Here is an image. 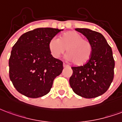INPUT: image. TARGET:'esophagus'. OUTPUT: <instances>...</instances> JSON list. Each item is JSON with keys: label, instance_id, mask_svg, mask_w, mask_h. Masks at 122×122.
<instances>
[{"label": "esophagus", "instance_id": "obj_1", "mask_svg": "<svg viewBox=\"0 0 122 122\" xmlns=\"http://www.w3.org/2000/svg\"><path fill=\"white\" fill-rule=\"evenodd\" d=\"M63 67L64 68H66V67H69V66L68 65H66V64L63 63Z\"/></svg>", "mask_w": 122, "mask_h": 122}]
</instances>
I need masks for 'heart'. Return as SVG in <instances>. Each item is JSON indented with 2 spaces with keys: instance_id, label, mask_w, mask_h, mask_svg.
<instances>
[{
  "instance_id": "b5f03b06",
  "label": "heart",
  "mask_w": 122,
  "mask_h": 122,
  "mask_svg": "<svg viewBox=\"0 0 122 122\" xmlns=\"http://www.w3.org/2000/svg\"><path fill=\"white\" fill-rule=\"evenodd\" d=\"M48 48L50 54L55 58L59 57L66 50L67 59L76 65L86 63L92 52L90 41L83 39V36L76 31L66 32L62 35L60 39L53 37L49 41Z\"/></svg>"
}]
</instances>
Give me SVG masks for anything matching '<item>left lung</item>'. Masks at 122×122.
I'll list each match as a JSON object with an SVG mask.
<instances>
[{
    "instance_id": "1",
    "label": "left lung",
    "mask_w": 122,
    "mask_h": 122,
    "mask_svg": "<svg viewBox=\"0 0 122 122\" xmlns=\"http://www.w3.org/2000/svg\"><path fill=\"white\" fill-rule=\"evenodd\" d=\"M75 30L90 41L92 52L85 65L72 67L70 85L75 93L83 98H96L108 90L114 78L115 63L111 47L99 32L87 28Z\"/></svg>"
}]
</instances>
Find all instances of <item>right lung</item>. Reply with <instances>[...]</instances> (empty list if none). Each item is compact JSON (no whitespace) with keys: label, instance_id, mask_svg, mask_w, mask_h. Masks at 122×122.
Masks as SVG:
<instances>
[{"label":"right lung","instance_id":"add662e5","mask_svg":"<svg viewBox=\"0 0 122 122\" xmlns=\"http://www.w3.org/2000/svg\"><path fill=\"white\" fill-rule=\"evenodd\" d=\"M63 30L39 28L20 36L12 48L9 59L10 78L16 90L26 97L47 94L56 77L63 69V62L54 58L49 41Z\"/></svg>","mask_w":122,"mask_h":122}]
</instances>
